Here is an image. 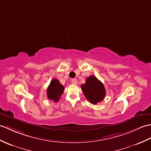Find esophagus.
Here are the masks:
<instances>
[{"instance_id":"1","label":"esophagus","mask_w":151,"mask_h":151,"mask_svg":"<svg viewBox=\"0 0 151 151\" xmlns=\"http://www.w3.org/2000/svg\"><path fill=\"white\" fill-rule=\"evenodd\" d=\"M71 82H72V83L75 84L76 85V84H77V83H78V81H77V80L76 78H73L71 80Z\"/></svg>"}]
</instances>
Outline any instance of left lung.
Segmentation results:
<instances>
[{
	"mask_svg": "<svg viewBox=\"0 0 151 151\" xmlns=\"http://www.w3.org/2000/svg\"><path fill=\"white\" fill-rule=\"evenodd\" d=\"M81 87L86 98L93 104L100 102L106 96V92L104 84L94 76L87 77L86 83Z\"/></svg>",
	"mask_w": 151,
	"mask_h": 151,
	"instance_id": "1",
	"label": "left lung"
}]
</instances>
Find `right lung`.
Here are the masks:
<instances>
[{"label": "right lung", "mask_w": 151, "mask_h": 151, "mask_svg": "<svg viewBox=\"0 0 151 151\" xmlns=\"http://www.w3.org/2000/svg\"><path fill=\"white\" fill-rule=\"evenodd\" d=\"M64 91V87L60 83L59 80L55 78L52 79L47 89V99L52 100L54 102H57Z\"/></svg>", "instance_id": "1"}]
</instances>
